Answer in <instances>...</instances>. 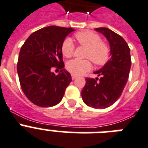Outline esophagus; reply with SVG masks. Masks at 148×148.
Segmentation results:
<instances>
[{"label": "esophagus", "mask_w": 148, "mask_h": 148, "mask_svg": "<svg viewBox=\"0 0 148 148\" xmlns=\"http://www.w3.org/2000/svg\"><path fill=\"white\" fill-rule=\"evenodd\" d=\"M71 78H72V80H75V79L77 78V76H76V75H74V74H72Z\"/></svg>", "instance_id": "esophagus-1"}]
</instances>
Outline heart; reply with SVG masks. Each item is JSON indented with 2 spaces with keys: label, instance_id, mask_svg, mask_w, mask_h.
<instances>
[{
  "label": "heart",
  "instance_id": "heart-1",
  "mask_svg": "<svg viewBox=\"0 0 148 148\" xmlns=\"http://www.w3.org/2000/svg\"><path fill=\"white\" fill-rule=\"evenodd\" d=\"M74 38L79 44L86 47L84 57L90 58L97 65H103L108 62L110 56V48L106 42L101 41L99 35L91 31L78 32L74 35ZM61 51L65 58L73 56L74 45L70 38H66L62 42ZM92 68L89 59H74L67 63L66 68L74 75H81L89 71Z\"/></svg>",
  "mask_w": 148,
  "mask_h": 148
}]
</instances>
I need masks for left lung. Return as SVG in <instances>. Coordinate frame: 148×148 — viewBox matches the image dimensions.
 <instances>
[{
	"label": "left lung",
	"instance_id": "1",
	"mask_svg": "<svg viewBox=\"0 0 148 148\" xmlns=\"http://www.w3.org/2000/svg\"><path fill=\"white\" fill-rule=\"evenodd\" d=\"M105 36L110 45L111 58L101 69L94 74L101 76L86 78L82 90V99L88 106L106 109L112 106L121 97L128 80L132 60L130 49L121 36L105 27L95 29Z\"/></svg>",
	"mask_w": 148,
	"mask_h": 148
}]
</instances>
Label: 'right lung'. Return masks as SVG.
Returning a JSON list of instances; mask_svg holds the SVG:
<instances>
[{"mask_svg":"<svg viewBox=\"0 0 148 148\" xmlns=\"http://www.w3.org/2000/svg\"><path fill=\"white\" fill-rule=\"evenodd\" d=\"M74 29L50 26L36 31L20 49L17 73L24 94L35 105L51 107L62 99L71 82L70 73L64 69L62 42ZM60 70L55 75L51 70Z\"/></svg>","mask_w":148,"mask_h":148,"instance_id":"obj_1","label":"right lung"}]
</instances>
